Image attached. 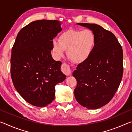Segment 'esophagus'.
I'll list each match as a JSON object with an SVG mask.
<instances>
[{
	"mask_svg": "<svg viewBox=\"0 0 132 132\" xmlns=\"http://www.w3.org/2000/svg\"><path fill=\"white\" fill-rule=\"evenodd\" d=\"M61 70L62 71V72L66 76H69L71 75V70L70 69V68L69 67L68 64H67L66 63H63L62 64Z\"/></svg>",
	"mask_w": 132,
	"mask_h": 132,
	"instance_id": "1",
	"label": "esophagus"
}]
</instances>
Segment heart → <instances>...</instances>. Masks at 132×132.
<instances>
[{"mask_svg": "<svg viewBox=\"0 0 132 132\" xmlns=\"http://www.w3.org/2000/svg\"><path fill=\"white\" fill-rule=\"evenodd\" d=\"M95 43V35L89 29L82 31L70 30L60 35L59 41H53L52 50L58 58L63 56L64 50H67V55L71 61L81 63L90 56Z\"/></svg>", "mask_w": 132, "mask_h": 132, "instance_id": "heart-1", "label": "heart"}]
</instances>
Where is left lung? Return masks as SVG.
I'll list each match as a JSON object with an SVG mask.
<instances>
[{"instance_id":"1","label":"left lung","mask_w":132,"mask_h":132,"mask_svg":"<svg viewBox=\"0 0 132 132\" xmlns=\"http://www.w3.org/2000/svg\"><path fill=\"white\" fill-rule=\"evenodd\" d=\"M93 31L95 43L92 53L73 73L77 80L76 100L82 106L95 109L108 104L121 82L123 50L114 34L95 24L77 23Z\"/></svg>"}]
</instances>
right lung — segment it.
<instances>
[{
	"label": "right lung",
	"mask_w": 132,
	"mask_h": 132,
	"mask_svg": "<svg viewBox=\"0 0 132 132\" xmlns=\"http://www.w3.org/2000/svg\"><path fill=\"white\" fill-rule=\"evenodd\" d=\"M57 20H37L18 33L12 50L10 72L13 83L20 95L29 104L44 107L55 97L56 85L66 75L61 62L51 55L53 39L62 30Z\"/></svg>",
	"instance_id": "1"
}]
</instances>
